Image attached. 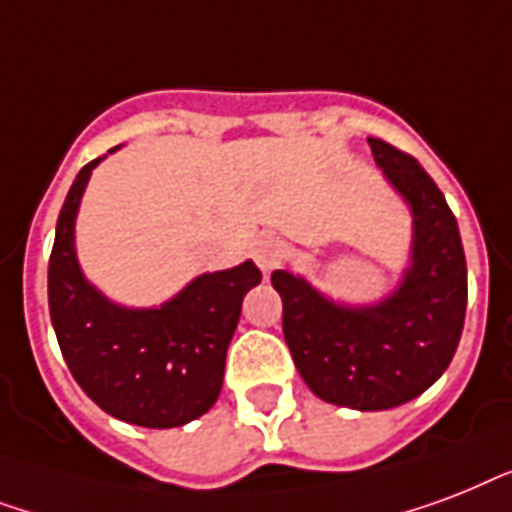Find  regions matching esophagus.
Listing matches in <instances>:
<instances>
[{
  "label": "esophagus",
  "instance_id": "34e87169",
  "mask_svg": "<svg viewBox=\"0 0 512 512\" xmlns=\"http://www.w3.org/2000/svg\"><path fill=\"white\" fill-rule=\"evenodd\" d=\"M283 256V245L277 243L275 237H261L253 245V261L259 264V269L264 275H269L272 269L277 267V261Z\"/></svg>",
  "mask_w": 512,
  "mask_h": 512
}]
</instances>
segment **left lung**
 <instances>
[{
	"mask_svg": "<svg viewBox=\"0 0 512 512\" xmlns=\"http://www.w3.org/2000/svg\"><path fill=\"white\" fill-rule=\"evenodd\" d=\"M376 165L411 211V256L395 291L371 304L328 299L301 275L272 272L285 344L315 395L355 411H384L441 379L467 307L462 237L446 197L411 154L368 138Z\"/></svg>",
	"mask_w": 512,
	"mask_h": 512,
	"instance_id": "obj_1",
	"label": "left lung"
}]
</instances>
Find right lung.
Returning a JSON list of instances; mask_svg holds the SVG:
<instances>
[{"label":"right lung","mask_w":512,"mask_h":512,"mask_svg":"<svg viewBox=\"0 0 512 512\" xmlns=\"http://www.w3.org/2000/svg\"><path fill=\"white\" fill-rule=\"evenodd\" d=\"M101 160L79 170L58 216L47 267L50 320L71 376L106 414L152 430L181 427L219 398L243 296L261 283V272L251 259L205 272L160 307L106 299L74 248L79 202Z\"/></svg>","instance_id":"obj_1"}]
</instances>
